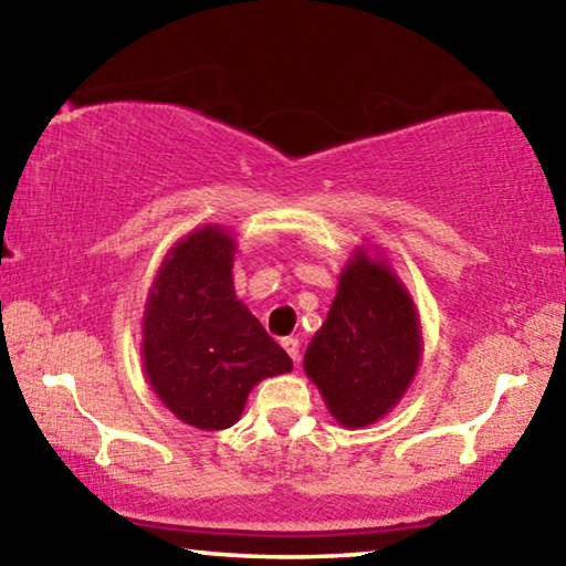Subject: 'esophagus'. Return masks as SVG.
<instances>
[{
	"instance_id": "34e87169",
	"label": "esophagus",
	"mask_w": 566,
	"mask_h": 566,
	"mask_svg": "<svg viewBox=\"0 0 566 566\" xmlns=\"http://www.w3.org/2000/svg\"><path fill=\"white\" fill-rule=\"evenodd\" d=\"M282 347H284V352L290 354V357L296 361L300 359V339H294V337H284L282 339Z\"/></svg>"
}]
</instances>
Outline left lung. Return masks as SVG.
<instances>
[{
	"label": "left lung",
	"mask_w": 566,
	"mask_h": 566,
	"mask_svg": "<svg viewBox=\"0 0 566 566\" xmlns=\"http://www.w3.org/2000/svg\"><path fill=\"white\" fill-rule=\"evenodd\" d=\"M421 359L419 312L379 247H357L337 296L304 352V371L347 429L387 417L405 397Z\"/></svg>",
	"instance_id": "left-lung-1"
}]
</instances>
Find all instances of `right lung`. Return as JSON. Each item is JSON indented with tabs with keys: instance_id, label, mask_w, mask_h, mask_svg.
Here are the masks:
<instances>
[{
	"instance_id": "1",
	"label": "right lung",
	"mask_w": 566,
	"mask_h": 566,
	"mask_svg": "<svg viewBox=\"0 0 566 566\" xmlns=\"http://www.w3.org/2000/svg\"><path fill=\"white\" fill-rule=\"evenodd\" d=\"M237 242L205 224L161 260L142 314V367L155 395L189 427L227 429L249 391L292 371V359L234 294Z\"/></svg>"
}]
</instances>
